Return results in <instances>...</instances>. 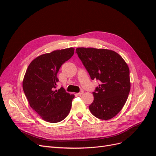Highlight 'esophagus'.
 Returning <instances> with one entry per match:
<instances>
[{
  "mask_svg": "<svg viewBox=\"0 0 156 156\" xmlns=\"http://www.w3.org/2000/svg\"><path fill=\"white\" fill-rule=\"evenodd\" d=\"M84 93V91H81V92H79V93H77V94L78 95H81V94H83Z\"/></svg>",
  "mask_w": 156,
  "mask_h": 156,
  "instance_id": "esophagus-1",
  "label": "esophagus"
}]
</instances>
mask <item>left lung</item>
Masks as SVG:
<instances>
[{
	"mask_svg": "<svg viewBox=\"0 0 156 156\" xmlns=\"http://www.w3.org/2000/svg\"><path fill=\"white\" fill-rule=\"evenodd\" d=\"M79 58L91 79L100 81L93 92L90 111L99 119L109 120L124 107L130 91L129 69L116 52L105 49L77 48Z\"/></svg>",
	"mask_w": 156,
	"mask_h": 156,
	"instance_id": "left-lung-1",
	"label": "left lung"
}]
</instances>
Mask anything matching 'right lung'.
<instances>
[{"mask_svg": "<svg viewBox=\"0 0 156 156\" xmlns=\"http://www.w3.org/2000/svg\"><path fill=\"white\" fill-rule=\"evenodd\" d=\"M74 54V49L56 50L41 55L28 67L23 81V88L30 106L44 120L56 123L68 116L74 95L63 87L55 90L59 80L60 68Z\"/></svg>", "mask_w": 156, "mask_h": 156, "instance_id": "add662e5", "label": "right lung"}]
</instances>
